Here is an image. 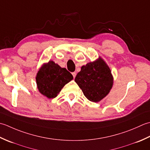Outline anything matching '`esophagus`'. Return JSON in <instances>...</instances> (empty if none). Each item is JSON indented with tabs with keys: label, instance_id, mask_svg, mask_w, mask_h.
<instances>
[{
	"label": "esophagus",
	"instance_id": "34e87169",
	"mask_svg": "<svg viewBox=\"0 0 150 150\" xmlns=\"http://www.w3.org/2000/svg\"><path fill=\"white\" fill-rule=\"evenodd\" d=\"M72 74L73 76V77H74V78L76 77V73L75 72H74L72 73Z\"/></svg>",
	"mask_w": 150,
	"mask_h": 150
}]
</instances>
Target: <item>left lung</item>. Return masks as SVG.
<instances>
[{
    "instance_id": "8db88e82",
    "label": "left lung",
    "mask_w": 150,
    "mask_h": 150,
    "mask_svg": "<svg viewBox=\"0 0 150 150\" xmlns=\"http://www.w3.org/2000/svg\"><path fill=\"white\" fill-rule=\"evenodd\" d=\"M75 81L88 100L98 102L110 92L113 78L108 65L99 57L95 62L82 66Z\"/></svg>"
}]
</instances>
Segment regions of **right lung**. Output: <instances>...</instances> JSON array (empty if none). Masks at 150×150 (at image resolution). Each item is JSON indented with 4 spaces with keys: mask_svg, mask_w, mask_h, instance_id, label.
Listing matches in <instances>:
<instances>
[{
    "mask_svg": "<svg viewBox=\"0 0 150 150\" xmlns=\"http://www.w3.org/2000/svg\"><path fill=\"white\" fill-rule=\"evenodd\" d=\"M35 79L40 93L48 98H54L65 85L72 80L73 76L65 68L50 61L42 65Z\"/></svg>",
    "mask_w": 150,
    "mask_h": 150,
    "instance_id": "add662e5",
    "label": "right lung"
}]
</instances>
